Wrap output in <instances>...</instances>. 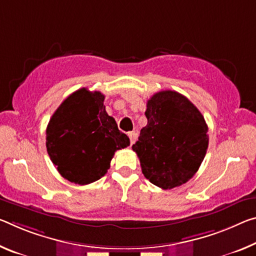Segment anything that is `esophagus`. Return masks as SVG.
I'll use <instances>...</instances> for the list:
<instances>
[{
  "mask_svg": "<svg viewBox=\"0 0 256 256\" xmlns=\"http://www.w3.org/2000/svg\"><path fill=\"white\" fill-rule=\"evenodd\" d=\"M128 136L130 138V142H131V144H134V141L136 140V138H138V133L132 131V132H128Z\"/></svg>",
  "mask_w": 256,
  "mask_h": 256,
  "instance_id": "obj_1",
  "label": "esophagus"
}]
</instances>
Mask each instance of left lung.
I'll return each instance as SVG.
<instances>
[{"label": "left lung", "mask_w": 256, "mask_h": 256, "mask_svg": "<svg viewBox=\"0 0 256 256\" xmlns=\"http://www.w3.org/2000/svg\"><path fill=\"white\" fill-rule=\"evenodd\" d=\"M148 123L132 146L146 179L172 189L192 179L208 147L204 116L184 96L166 90L154 94L144 112Z\"/></svg>", "instance_id": "obj_1"}]
</instances>
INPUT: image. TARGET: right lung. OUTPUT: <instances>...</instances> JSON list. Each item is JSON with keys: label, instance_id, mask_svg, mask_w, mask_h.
Here are the masks:
<instances>
[{"label": "right lung", "instance_id": "add662e5", "mask_svg": "<svg viewBox=\"0 0 256 256\" xmlns=\"http://www.w3.org/2000/svg\"><path fill=\"white\" fill-rule=\"evenodd\" d=\"M104 101L101 92L80 88L64 100L48 124L50 160L62 178L76 184L102 178L116 150L130 146L128 136L108 115Z\"/></svg>", "mask_w": 256, "mask_h": 256}]
</instances>
